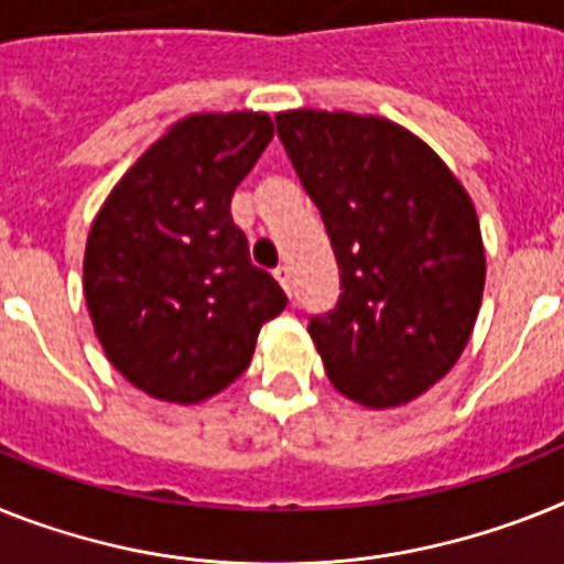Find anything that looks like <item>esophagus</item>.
<instances>
[{
    "mask_svg": "<svg viewBox=\"0 0 564 564\" xmlns=\"http://www.w3.org/2000/svg\"><path fill=\"white\" fill-rule=\"evenodd\" d=\"M274 281L281 283L286 295H292V274H290V269H286V267L274 269Z\"/></svg>",
    "mask_w": 564,
    "mask_h": 564,
    "instance_id": "34e87169",
    "label": "esophagus"
}]
</instances>
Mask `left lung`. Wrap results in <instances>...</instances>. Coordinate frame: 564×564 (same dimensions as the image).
<instances>
[{"label": "left lung", "mask_w": 564, "mask_h": 564, "mask_svg": "<svg viewBox=\"0 0 564 564\" xmlns=\"http://www.w3.org/2000/svg\"><path fill=\"white\" fill-rule=\"evenodd\" d=\"M278 137L318 206L340 269L310 335L335 390L399 406L451 372L485 292L470 194L419 137L381 117L283 111Z\"/></svg>", "instance_id": "8db88e82"}]
</instances>
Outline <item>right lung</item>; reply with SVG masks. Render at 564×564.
<instances>
[{
	"mask_svg": "<svg viewBox=\"0 0 564 564\" xmlns=\"http://www.w3.org/2000/svg\"><path fill=\"white\" fill-rule=\"evenodd\" d=\"M272 140L267 113H192L113 186L88 231L85 304L137 390L197 404L249 367L286 295L252 267L231 194Z\"/></svg>",
	"mask_w": 564,
	"mask_h": 564,
	"instance_id": "add662e5",
	"label": "right lung"
}]
</instances>
